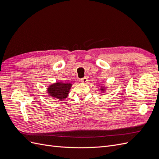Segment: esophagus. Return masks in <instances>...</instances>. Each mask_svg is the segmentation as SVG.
Instances as JSON below:
<instances>
[{"mask_svg":"<svg viewBox=\"0 0 159 159\" xmlns=\"http://www.w3.org/2000/svg\"><path fill=\"white\" fill-rule=\"evenodd\" d=\"M88 79L87 78H81L80 80V82L81 83H88Z\"/></svg>","mask_w":159,"mask_h":159,"instance_id":"1","label":"esophagus"}]
</instances>
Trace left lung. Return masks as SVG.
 Masks as SVG:
<instances>
[{
	"instance_id": "obj_1",
	"label": "left lung",
	"mask_w": 159,
	"mask_h": 159,
	"mask_svg": "<svg viewBox=\"0 0 159 159\" xmlns=\"http://www.w3.org/2000/svg\"><path fill=\"white\" fill-rule=\"evenodd\" d=\"M103 88H102V89H101V90H102V91H103V89H103Z\"/></svg>"
}]
</instances>
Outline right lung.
Masks as SVG:
<instances>
[{
	"mask_svg": "<svg viewBox=\"0 0 159 159\" xmlns=\"http://www.w3.org/2000/svg\"><path fill=\"white\" fill-rule=\"evenodd\" d=\"M71 87V84L57 82L49 86L48 88V93L52 98L61 101L68 97Z\"/></svg>",
	"mask_w": 159,
	"mask_h": 159,
	"instance_id": "obj_1",
	"label": "right lung"
}]
</instances>
